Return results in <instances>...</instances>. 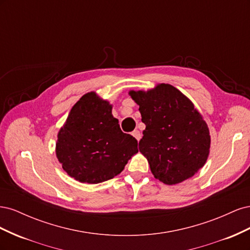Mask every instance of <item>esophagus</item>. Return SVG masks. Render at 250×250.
I'll use <instances>...</instances> for the list:
<instances>
[{"mask_svg":"<svg viewBox=\"0 0 250 250\" xmlns=\"http://www.w3.org/2000/svg\"><path fill=\"white\" fill-rule=\"evenodd\" d=\"M132 135H133V137H134L135 139H137L138 141L141 140V132H140L139 130H134V131L132 132Z\"/></svg>","mask_w":250,"mask_h":250,"instance_id":"34e87169","label":"esophagus"}]
</instances>
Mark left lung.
Returning <instances> with one entry per match:
<instances>
[{"label": "left lung", "instance_id": "left-lung-1", "mask_svg": "<svg viewBox=\"0 0 250 250\" xmlns=\"http://www.w3.org/2000/svg\"><path fill=\"white\" fill-rule=\"evenodd\" d=\"M129 95L146 125L139 150L154 177L169 186L192 177L206 164L210 146L208 125L194 104L165 83Z\"/></svg>", "mask_w": 250, "mask_h": 250}]
</instances>
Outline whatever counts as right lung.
<instances>
[{
	"label": "right lung",
	"mask_w": 250,
	"mask_h": 250,
	"mask_svg": "<svg viewBox=\"0 0 250 250\" xmlns=\"http://www.w3.org/2000/svg\"><path fill=\"white\" fill-rule=\"evenodd\" d=\"M111 105L96 93L82 96L57 135L56 156L80 183L99 184L123 171L138 152V141L121 130Z\"/></svg>",
	"instance_id": "right-lung-1"
}]
</instances>
